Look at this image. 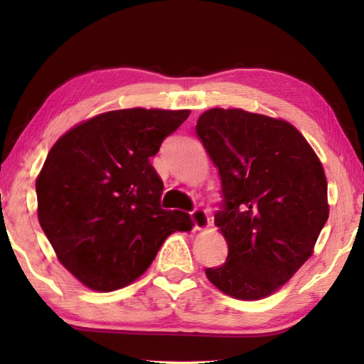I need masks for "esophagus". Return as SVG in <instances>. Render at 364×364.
Wrapping results in <instances>:
<instances>
[{
  "mask_svg": "<svg viewBox=\"0 0 364 364\" xmlns=\"http://www.w3.org/2000/svg\"><path fill=\"white\" fill-rule=\"evenodd\" d=\"M192 223H194L196 230H205L210 227V218H208L206 211L203 210H194L191 213Z\"/></svg>",
  "mask_w": 364,
  "mask_h": 364,
  "instance_id": "obj_1",
  "label": "esophagus"
}]
</instances>
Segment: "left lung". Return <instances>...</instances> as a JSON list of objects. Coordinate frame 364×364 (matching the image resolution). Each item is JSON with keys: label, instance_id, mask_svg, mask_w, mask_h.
Wrapping results in <instances>:
<instances>
[{"label": "left lung", "instance_id": "8db88e82", "mask_svg": "<svg viewBox=\"0 0 364 364\" xmlns=\"http://www.w3.org/2000/svg\"><path fill=\"white\" fill-rule=\"evenodd\" d=\"M196 131L219 168L223 200L214 223L228 244L225 262L205 274L227 296L264 299L311 257L326 225L323 167L297 128L280 119L214 107Z\"/></svg>", "mask_w": 364, "mask_h": 364}]
</instances>
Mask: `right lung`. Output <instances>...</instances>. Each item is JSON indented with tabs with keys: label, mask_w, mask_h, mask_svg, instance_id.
I'll return each instance as SVG.
<instances>
[{
	"label": "right lung",
	"mask_w": 364,
	"mask_h": 364,
	"mask_svg": "<svg viewBox=\"0 0 364 364\" xmlns=\"http://www.w3.org/2000/svg\"><path fill=\"white\" fill-rule=\"evenodd\" d=\"M191 111L119 109L95 115L53 145L37 176V215L68 272L109 292L133 283L188 213L162 210L150 158Z\"/></svg>",
	"instance_id": "add662e5"
}]
</instances>
